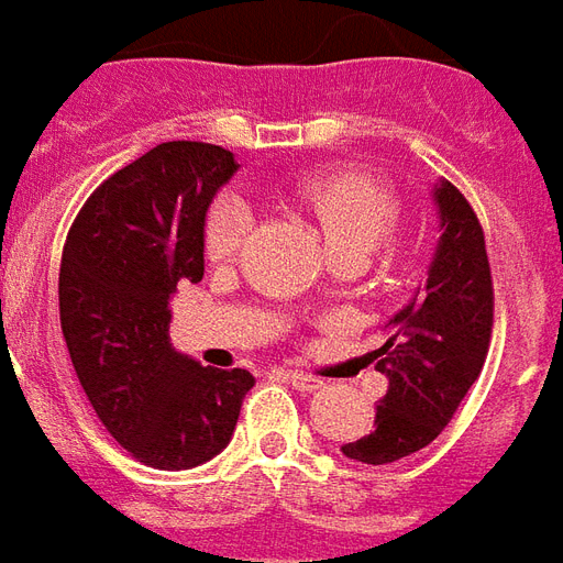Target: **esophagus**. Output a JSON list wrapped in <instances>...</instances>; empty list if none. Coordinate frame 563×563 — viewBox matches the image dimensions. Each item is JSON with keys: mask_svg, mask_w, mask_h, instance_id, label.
I'll return each instance as SVG.
<instances>
[{"mask_svg": "<svg viewBox=\"0 0 563 563\" xmlns=\"http://www.w3.org/2000/svg\"><path fill=\"white\" fill-rule=\"evenodd\" d=\"M283 377L289 379L295 389H301V391H317L325 386L322 379L313 377V374H305V371H283Z\"/></svg>", "mask_w": 563, "mask_h": 563, "instance_id": "esophagus-1", "label": "esophagus"}]
</instances>
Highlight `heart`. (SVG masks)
<instances>
[{
	"mask_svg": "<svg viewBox=\"0 0 563 563\" xmlns=\"http://www.w3.org/2000/svg\"><path fill=\"white\" fill-rule=\"evenodd\" d=\"M295 198L319 225L331 256L358 253L367 258L379 244L389 241L401 220L398 198L367 174H310L295 184ZM250 225L253 213L244 198H217L205 222L208 256L213 262L232 258L244 246Z\"/></svg>",
	"mask_w": 563,
	"mask_h": 563,
	"instance_id": "1",
	"label": "heart"
}]
</instances>
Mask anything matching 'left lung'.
<instances>
[{"instance_id": "8db88e82", "label": "left lung", "mask_w": 563, "mask_h": 563, "mask_svg": "<svg viewBox=\"0 0 563 563\" xmlns=\"http://www.w3.org/2000/svg\"><path fill=\"white\" fill-rule=\"evenodd\" d=\"M440 241L428 280L386 325L371 353L389 389L377 404L374 431L346 443L362 464L407 459L434 440L471 389L488 355L495 289L483 225L449 180L434 184Z\"/></svg>"}]
</instances>
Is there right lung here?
I'll list each match as a JSON object with an SVG mask.
<instances>
[{
    "label": "right lung",
    "instance_id": "obj_1",
    "mask_svg": "<svg viewBox=\"0 0 563 563\" xmlns=\"http://www.w3.org/2000/svg\"><path fill=\"white\" fill-rule=\"evenodd\" d=\"M238 162L201 141H165L111 174L68 229L59 322L92 410L120 446L159 471H189L232 440L253 374L177 353V283L205 277V217Z\"/></svg>",
    "mask_w": 563,
    "mask_h": 563
}]
</instances>
